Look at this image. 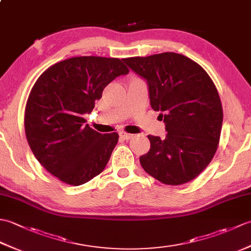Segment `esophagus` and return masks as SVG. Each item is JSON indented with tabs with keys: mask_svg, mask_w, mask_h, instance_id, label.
<instances>
[{
	"mask_svg": "<svg viewBox=\"0 0 251 251\" xmlns=\"http://www.w3.org/2000/svg\"><path fill=\"white\" fill-rule=\"evenodd\" d=\"M120 137L122 138V139H124V140H129V139H131L132 137H134V135H131V134H127V132H121V134H120Z\"/></svg>",
	"mask_w": 251,
	"mask_h": 251,
	"instance_id": "obj_1",
	"label": "esophagus"
}]
</instances>
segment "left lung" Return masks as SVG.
<instances>
[{"instance_id":"left-lung-1","label":"left lung","mask_w":251,"mask_h":251,"mask_svg":"<svg viewBox=\"0 0 251 251\" xmlns=\"http://www.w3.org/2000/svg\"><path fill=\"white\" fill-rule=\"evenodd\" d=\"M146 78L150 103L161 111L168 134L149 135L151 147L140 164L164 184L180 185L196 178L211 162L219 145L223 110L208 73L176 52L123 59Z\"/></svg>"}]
</instances>
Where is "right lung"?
Instances as JSON below:
<instances>
[{"label":"right lung","mask_w":251,"mask_h":251,"mask_svg":"<svg viewBox=\"0 0 251 251\" xmlns=\"http://www.w3.org/2000/svg\"><path fill=\"white\" fill-rule=\"evenodd\" d=\"M119 58L73 57L57 62L36 79L26 100L25 137L37 161L57 179L81 185L98 176L119 141L85 125L104 87L127 74Z\"/></svg>","instance_id":"right-lung-1"}]
</instances>
